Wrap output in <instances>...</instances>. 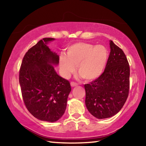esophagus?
Returning <instances> with one entry per match:
<instances>
[{
  "label": "esophagus",
  "instance_id": "esophagus-1",
  "mask_svg": "<svg viewBox=\"0 0 146 146\" xmlns=\"http://www.w3.org/2000/svg\"><path fill=\"white\" fill-rule=\"evenodd\" d=\"M78 84H76L74 82H71V87H75V86H77Z\"/></svg>",
  "mask_w": 146,
  "mask_h": 146
}]
</instances>
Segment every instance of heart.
I'll list each match as a JSON object with an SVG mask.
<instances>
[{"instance_id":"1","label":"heart","mask_w":146,"mask_h":146,"mask_svg":"<svg viewBox=\"0 0 146 146\" xmlns=\"http://www.w3.org/2000/svg\"><path fill=\"white\" fill-rule=\"evenodd\" d=\"M66 55L59 56V66L62 75L68 78L75 72L86 80H93L102 75L107 64L109 53L103 45L94 46L86 42H77L69 46Z\"/></svg>"}]
</instances>
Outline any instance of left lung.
I'll list each match as a JSON object with an SVG mask.
<instances>
[{
  "mask_svg": "<svg viewBox=\"0 0 146 146\" xmlns=\"http://www.w3.org/2000/svg\"><path fill=\"white\" fill-rule=\"evenodd\" d=\"M110 45L111 51L104 73L84 85L86 108L98 119L119 112L129 94L130 69L126 56L112 40Z\"/></svg>",
  "mask_w": 146,
  "mask_h": 146,
  "instance_id": "1",
  "label": "left lung"
}]
</instances>
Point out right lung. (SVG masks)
<instances>
[{
    "label": "right lung",
    "mask_w": 146,
    "mask_h": 146,
    "mask_svg": "<svg viewBox=\"0 0 146 146\" xmlns=\"http://www.w3.org/2000/svg\"><path fill=\"white\" fill-rule=\"evenodd\" d=\"M53 38H44L27 51L19 72L24 104L38 120L54 122L62 117L71 92L70 82L56 73L59 56L49 48Z\"/></svg>",
    "instance_id": "add662e5"
}]
</instances>
